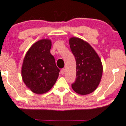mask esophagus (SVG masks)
I'll use <instances>...</instances> for the list:
<instances>
[{
    "instance_id": "1",
    "label": "esophagus",
    "mask_w": 126,
    "mask_h": 126,
    "mask_svg": "<svg viewBox=\"0 0 126 126\" xmlns=\"http://www.w3.org/2000/svg\"><path fill=\"white\" fill-rule=\"evenodd\" d=\"M64 72H65V69L63 68V69H62L61 70V71H60V72H61V74L62 75H63V74L64 73Z\"/></svg>"
}]
</instances>
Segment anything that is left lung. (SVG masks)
Masks as SVG:
<instances>
[{
    "label": "left lung",
    "instance_id": "8db88e82",
    "mask_svg": "<svg viewBox=\"0 0 126 126\" xmlns=\"http://www.w3.org/2000/svg\"><path fill=\"white\" fill-rule=\"evenodd\" d=\"M69 45L76 62V79L72 87L79 94H89L100 83L103 70L101 59L90 44L83 39L70 37Z\"/></svg>",
    "mask_w": 126,
    "mask_h": 126
}]
</instances>
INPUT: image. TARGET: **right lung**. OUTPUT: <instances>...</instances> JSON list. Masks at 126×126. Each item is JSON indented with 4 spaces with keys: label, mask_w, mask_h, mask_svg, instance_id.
I'll return each mask as SVG.
<instances>
[{
    "label": "right lung",
    "mask_w": 126,
    "mask_h": 126,
    "mask_svg": "<svg viewBox=\"0 0 126 126\" xmlns=\"http://www.w3.org/2000/svg\"><path fill=\"white\" fill-rule=\"evenodd\" d=\"M50 39L40 40L29 48L21 70L23 81L32 92L41 94L52 88L59 77V70L50 53Z\"/></svg>",
    "instance_id": "add662e5"
}]
</instances>
